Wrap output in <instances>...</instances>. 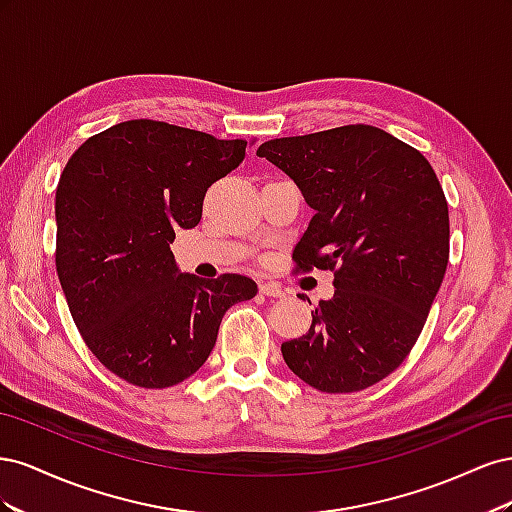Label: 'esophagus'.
<instances>
[{
    "instance_id": "esophagus-1",
    "label": "esophagus",
    "mask_w": 512,
    "mask_h": 512,
    "mask_svg": "<svg viewBox=\"0 0 512 512\" xmlns=\"http://www.w3.org/2000/svg\"><path fill=\"white\" fill-rule=\"evenodd\" d=\"M260 292L265 294V297H273V299H280V297H284V290L277 286V284H269V282H262L260 286Z\"/></svg>"
}]
</instances>
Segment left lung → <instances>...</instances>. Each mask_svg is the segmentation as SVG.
I'll use <instances>...</instances> for the list:
<instances>
[{"mask_svg": "<svg viewBox=\"0 0 512 512\" xmlns=\"http://www.w3.org/2000/svg\"><path fill=\"white\" fill-rule=\"evenodd\" d=\"M314 209L297 271H333L312 327L282 344L286 365L322 393H354L404 363L448 265V205L421 151L374 126L273 138L256 151Z\"/></svg>", "mask_w": 512, "mask_h": 512, "instance_id": "1", "label": "left lung"}]
</instances>
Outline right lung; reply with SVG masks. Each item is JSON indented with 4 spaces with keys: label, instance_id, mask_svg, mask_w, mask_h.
Instances as JSON below:
<instances>
[{
    "label": "right lung",
    "instance_id": "add662e5",
    "mask_svg": "<svg viewBox=\"0 0 512 512\" xmlns=\"http://www.w3.org/2000/svg\"><path fill=\"white\" fill-rule=\"evenodd\" d=\"M247 141L132 119L72 153L55 192V267L76 329L96 359L143 389L203 367L228 307L256 282L179 273L170 243L203 218L211 183L245 158Z\"/></svg>",
    "mask_w": 512,
    "mask_h": 512
}]
</instances>
